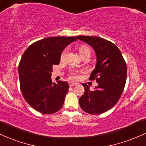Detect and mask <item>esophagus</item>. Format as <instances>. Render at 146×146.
Masks as SVG:
<instances>
[{"mask_svg": "<svg viewBox=\"0 0 146 146\" xmlns=\"http://www.w3.org/2000/svg\"><path fill=\"white\" fill-rule=\"evenodd\" d=\"M77 84H78V83H74V82H69V86H70V87L76 86V85H77Z\"/></svg>", "mask_w": 146, "mask_h": 146, "instance_id": "34e87169", "label": "esophagus"}]
</instances>
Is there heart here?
Instances as JSON below:
<instances>
[{"instance_id":"obj_1","label":"heart","mask_w":146,"mask_h":146,"mask_svg":"<svg viewBox=\"0 0 146 146\" xmlns=\"http://www.w3.org/2000/svg\"><path fill=\"white\" fill-rule=\"evenodd\" d=\"M67 52H68V49H65L63 50V52H62L61 55H60V59L61 60H64L65 56H66ZM78 53H79L80 56L81 57L84 56L86 55H90L91 54V52L90 48L86 45H81L79 47H78ZM71 77L73 78H76L78 77L77 76V72L76 71H74L71 73Z\"/></svg>"}]
</instances>
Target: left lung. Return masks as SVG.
Wrapping results in <instances>:
<instances>
[{
    "label": "left lung",
    "mask_w": 146,
    "mask_h": 146,
    "mask_svg": "<svg viewBox=\"0 0 146 146\" xmlns=\"http://www.w3.org/2000/svg\"><path fill=\"white\" fill-rule=\"evenodd\" d=\"M94 50L96 63L90 80L96 79L98 86L90 91L83 83L85 92L79 99L81 109L90 114L109 110L120 99L125 85L127 67L119 49L109 40L97 36H78Z\"/></svg>",
    "instance_id": "obj_1"
}]
</instances>
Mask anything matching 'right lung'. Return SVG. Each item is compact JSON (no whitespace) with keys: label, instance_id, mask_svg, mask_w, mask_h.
Wrapping results in <instances>:
<instances>
[{"label":"right lung","instance_id":"add662e5","mask_svg":"<svg viewBox=\"0 0 146 146\" xmlns=\"http://www.w3.org/2000/svg\"><path fill=\"white\" fill-rule=\"evenodd\" d=\"M75 37H50L29 46L19 65L23 96L34 110L42 114H53L63 106L69 89L67 81H52V66L58 65L62 52Z\"/></svg>","mask_w":146,"mask_h":146}]
</instances>
